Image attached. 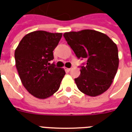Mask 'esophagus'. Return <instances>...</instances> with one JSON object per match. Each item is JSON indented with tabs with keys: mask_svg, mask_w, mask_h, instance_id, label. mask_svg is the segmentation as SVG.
I'll return each instance as SVG.
<instances>
[{
	"mask_svg": "<svg viewBox=\"0 0 132 132\" xmlns=\"http://www.w3.org/2000/svg\"><path fill=\"white\" fill-rule=\"evenodd\" d=\"M64 69H65V71L67 72H69L70 71H71V69H69V68H65Z\"/></svg>",
	"mask_w": 132,
	"mask_h": 132,
	"instance_id": "esophagus-1",
	"label": "esophagus"
}]
</instances>
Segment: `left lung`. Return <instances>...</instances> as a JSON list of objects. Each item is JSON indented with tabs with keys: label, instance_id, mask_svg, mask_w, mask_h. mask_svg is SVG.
I'll return each instance as SVG.
<instances>
[{
	"label": "left lung",
	"instance_id": "obj_1",
	"mask_svg": "<svg viewBox=\"0 0 132 132\" xmlns=\"http://www.w3.org/2000/svg\"><path fill=\"white\" fill-rule=\"evenodd\" d=\"M63 37L78 59L87 60L75 78L79 90L92 97L106 91L119 66L116 44L108 35L93 30L65 32Z\"/></svg>",
	"mask_w": 132,
	"mask_h": 132
}]
</instances>
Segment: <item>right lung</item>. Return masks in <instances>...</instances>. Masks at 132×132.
I'll list each match as a JSON object with an SVG mask.
<instances>
[{"mask_svg":"<svg viewBox=\"0 0 132 132\" xmlns=\"http://www.w3.org/2000/svg\"><path fill=\"white\" fill-rule=\"evenodd\" d=\"M62 33L39 30L22 39L15 51V66L21 82L35 97L45 99L57 91L66 73L49 63L54 59L53 51Z\"/></svg>","mask_w":132,"mask_h":132,"instance_id":"obj_1","label":"right lung"}]
</instances>
